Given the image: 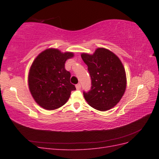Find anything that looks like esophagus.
Returning <instances> with one entry per match:
<instances>
[{
    "label": "esophagus",
    "instance_id": "1",
    "mask_svg": "<svg viewBox=\"0 0 159 159\" xmlns=\"http://www.w3.org/2000/svg\"><path fill=\"white\" fill-rule=\"evenodd\" d=\"M75 87H76V89H80L81 88V84H76Z\"/></svg>",
    "mask_w": 159,
    "mask_h": 159
}]
</instances>
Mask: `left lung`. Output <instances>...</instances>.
<instances>
[{"mask_svg": "<svg viewBox=\"0 0 159 159\" xmlns=\"http://www.w3.org/2000/svg\"><path fill=\"white\" fill-rule=\"evenodd\" d=\"M88 66L91 87L84 96L91 107L104 111L116 105L127 85L125 71L119 57L110 50L99 48L93 55L81 54Z\"/></svg>", "mask_w": 159, "mask_h": 159, "instance_id": "1", "label": "left lung"}]
</instances>
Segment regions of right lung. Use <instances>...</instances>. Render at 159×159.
<instances>
[{
    "label": "right lung",
    "mask_w": 159,
    "mask_h": 159,
    "mask_svg": "<svg viewBox=\"0 0 159 159\" xmlns=\"http://www.w3.org/2000/svg\"><path fill=\"white\" fill-rule=\"evenodd\" d=\"M74 56L71 52L62 53L48 49L37 56L28 75L30 91L36 102L47 110L64 105L71 91L76 89L70 83V72L65 69L66 61Z\"/></svg>",
    "instance_id": "1"
}]
</instances>
